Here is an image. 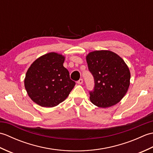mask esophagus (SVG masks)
I'll return each mask as SVG.
<instances>
[{
  "label": "esophagus",
  "instance_id": "esophagus-1",
  "mask_svg": "<svg viewBox=\"0 0 153 153\" xmlns=\"http://www.w3.org/2000/svg\"><path fill=\"white\" fill-rule=\"evenodd\" d=\"M77 83H78V84H79V85H81V84L83 83V79H79V80L77 82Z\"/></svg>",
  "mask_w": 153,
  "mask_h": 153
}]
</instances>
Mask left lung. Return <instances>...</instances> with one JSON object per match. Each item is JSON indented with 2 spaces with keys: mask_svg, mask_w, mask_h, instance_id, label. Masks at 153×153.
<instances>
[{
  "mask_svg": "<svg viewBox=\"0 0 153 153\" xmlns=\"http://www.w3.org/2000/svg\"><path fill=\"white\" fill-rule=\"evenodd\" d=\"M89 70L95 80L90 100L100 108L116 105L128 91L130 71L122 58L107 50L91 52L86 56Z\"/></svg>",
  "mask_w": 153,
  "mask_h": 153,
  "instance_id": "8db88e82",
  "label": "left lung"
}]
</instances>
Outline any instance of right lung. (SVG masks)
<instances>
[{"label": "right lung", "mask_w": 153, "mask_h": 153, "mask_svg": "<svg viewBox=\"0 0 153 153\" xmlns=\"http://www.w3.org/2000/svg\"><path fill=\"white\" fill-rule=\"evenodd\" d=\"M65 57L48 53L31 64L25 74L24 85L30 99L41 106L51 108L59 105L69 95L76 82L64 68Z\"/></svg>", "instance_id": "obj_1"}]
</instances>
